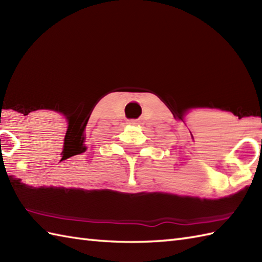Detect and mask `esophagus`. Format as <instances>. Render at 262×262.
Wrapping results in <instances>:
<instances>
[{"mask_svg": "<svg viewBox=\"0 0 262 262\" xmlns=\"http://www.w3.org/2000/svg\"><path fill=\"white\" fill-rule=\"evenodd\" d=\"M137 120H130V124H133V125H136L137 124Z\"/></svg>", "mask_w": 262, "mask_h": 262, "instance_id": "1", "label": "esophagus"}]
</instances>
